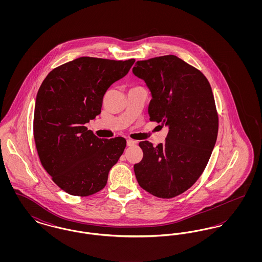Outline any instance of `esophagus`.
Returning a JSON list of instances; mask_svg holds the SVG:
<instances>
[{
	"label": "esophagus",
	"mask_w": 262,
	"mask_h": 262,
	"mask_svg": "<svg viewBox=\"0 0 262 262\" xmlns=\"http://www.w3.org/2000/svg\"><path fill=\"white\" fill-rule=\"evenodd\" d=\"M135 144H137V141H136V140L130 139V138H128V139L126 140V145H127V146H133V145H135Z\"/></svg>",
	"instance_id": "obj_1"
}]
</instances>
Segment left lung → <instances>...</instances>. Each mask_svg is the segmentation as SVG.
<instances>
[{
    "instance_id": "obj_1",
    "label": "left lung",
    "mask_w": 262,
    "mask_h": 262,
    "mask_svg": "<svg viewBox=\"0 0 262 262\" xmlns=\"http://www.w3.org/2000/svg\"><path fill=\"white\" fill-rule=\"evenodd\" d=\"M133 73L151 92L150 121L169 127L156 147L139 142L143 158L135 164V174L154 196L172 199L199 180L215 146L218 114L211 86L200 71L174 55L137 61Z\"/></svg>"
}]
</instances>
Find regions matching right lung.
I'll use <instances>...</instances> for the list:
<instances>
[{"instance_id":"add662e5","label":"right lung","mask_w":262,"mask_h":262,"mask_svg":"<svg viewBox=\"0 0 262 262\" xmlns=\"http://www.w3.org/2000/svg\"><path fill=\"white\" fill-rule=\"evenodd\" d=\"M135 62L80 57L54 69L39 88L33 121L38 156L66 192L77 196L98 192L123 154L124 137L99 138L85 124L99 115L107 89Z\"/></svg>"}]
</instances>
